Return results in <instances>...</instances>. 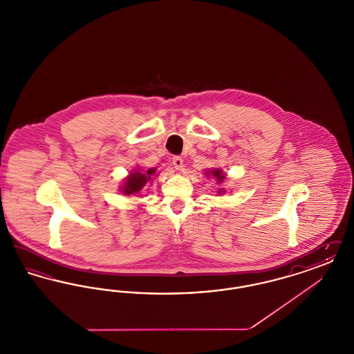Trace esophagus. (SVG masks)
Returning a JSON list of instances; mask_svg holds the SVG:
<instances>
[{
  "label": "esophagus",
  "instance_id": "34e87169",
  "mask_svg": "<svg viewBox=\"0 0 354 354\" xmlns=\"http://www.w3.org/2000/svg\"><path fill=\"white\" fill-rule=\"evenodd\" d=\"M172 165L176 169H180L183 167V159L180 156H174L172 158Z\"/></svg>",
  "mask_w": 354,
  "mask_h": 354
}]
</instances>
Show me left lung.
Returning <instances> with one entry per match:
<instances>
[{"label": "left lung", "instance_id": "obj_1", "mask_svg": "<svg viewBox=\"0 0 354 354\" xmlns=\"http://www.w3.org/2000/svg\"><path fill=\"white\" fill-rule=\"evenodd\" d=\"M212 175L219 180L220 182H223L224 180V174H221V171L219 169H215V171H212ZM220 192H223V191H220Z\"/></svg>", "mask_w": 354, "mask_h": 354}]
</instances>
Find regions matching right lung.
I'll return each mask as SVG.
<instances>
[{
    "label": "right lung",
    "mask_w": 354,
    "mask_h": 354,
    "mask_svg": "<svg viewBox=\"0 0 354 354\" xmlns=\"http://www.w3.org/2000/svg\"><path fill=\"white\" fill-rule=\"evenodd\" d=\"M155 169H149L147 174H140L138 171H135L134 174H131V176L126 180L123 192L124 195H131L138 191H140L143 188V185L147 183V180L151 178Z\"/></svg>",
    "instance_id": "add662e5"
}]
</instances>
